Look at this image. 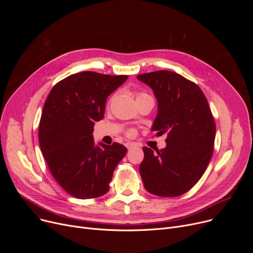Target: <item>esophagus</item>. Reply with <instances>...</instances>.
<instances>
[{
	"label": "esophagus",
	"mask_w": 253,
	"mask_h": 253,
	"mask_svg": "<svg viewBox=\"0 0 253 253\" xmlns=\"http://www.w3.org/2000/svg\"><path fill=\"white\" fill-rule=\"evenodd\" d=\"M126 147H127L128 150H131V149H133V148H136L137 144L133 143V142H127L126 143Z\"/></svg>",
	"instance_id": "obj_1"
}]
</instances>
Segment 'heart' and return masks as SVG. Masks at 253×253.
<instances>
[{
  "mask_svg": "<svg viewBox=\"0 0 253 253\" xmlns=\"http://www.w3.org/2000/svg\"><path fill=\"white\" fill-rule=\"evenodd\" d=\"M144 96H149L148 94H145V93H137V95H136V99H138V98H141V97H144ZM134 133H135V131L133 130V129H131V130H129L128 131V135H134Z\"/></svg>",
  "mask_w": 253,
  "mask_h": 253,
  "instance_id": "b5f03b06",
  "label": "heart"
}]
</instances>
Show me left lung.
Wrapping results in <instances>:
<instances>
[{
  "instance_id": "left-lung-1",
  "label": "left lung",
  "mask_w": 253,
  "mask_h": 253,
  "mask_svg": "<svg viewBox=\"0 0 253 253\" xmlns=\"http://www.w3.org/2000/svg\"><path fill=\"white\" fill-rule=\"evenodd\" d=\"M137 79L153 89L157 98L152 130L167 136L166 148L160 151L142 148L143 185L156 196H180L199 181L210 162L215 139L213 116L200 87L179 74L157 71Z\"/></svg>"
}]
</instances>
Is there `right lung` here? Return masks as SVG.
Instances as JSON below:
<instances>
[{
  "mask_svg": "<svg viewBox=\"0 0 253 253\" xmlns=\"http://www.w3.org/2000/svg\"><path fill=\"white\" fill-rule=\"evenodd\" d=\"M128 76L82 72L61 80L49 93L39 125V142L53 177L78 199L106 194L127 149L94 144L93 127L104 115L108 96Z\"/></svg>",
  "mask_w": 253,
  "mask_h": 253,
  "instance_id": "1",
  "label": "right lung"
}]
</instances>
